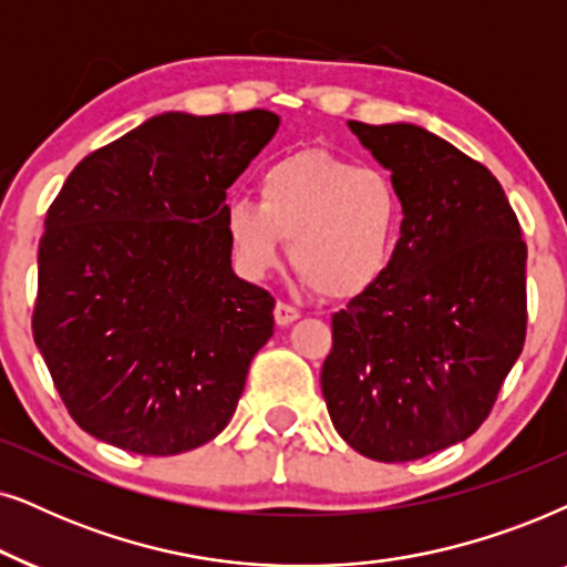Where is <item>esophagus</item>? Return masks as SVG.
Returning a JSON list of instances; mask_svg holds the SVG:
<instances>
[{
    "label": "esophagus",
    "mask_w": 567,
    "mask_h": 567,
    "mask_svg": "<svg viewBox=\"0 0 567 567\" xmlns=\"http://www.w3.org/2000/svg\"><path fill=\"white\" fill-rule=\"evenodd\" d=\"M298 319H300L298 308H292V306H288V303H277V306H275V321H277V327H290V323L298 321Z\"/></svg>",
    "instance_id": "34e87169"
}]
</instances>
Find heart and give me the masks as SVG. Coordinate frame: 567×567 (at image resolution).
Returning <instances> with one entry per match:
<instances>
[{
  "instance_id": "b5f03b06",
  "label": "heart",
  "mask_w": 567,
  "mask_h": 567,
  "mask_svg": "<svg viewBox=\"0 0 567 567\" xmlns=\"http://www.w3.org/2000/svg\"><path fill=\"white\" fill-rule=\"evenodd\" d=\"M402 220V196L386 171L306 150L261 173L259 205L230 202L225 238L251 279L267 277L290 240L298 275L319 296L347 300L386 275Z\"/></svg>"
}]
</instances>
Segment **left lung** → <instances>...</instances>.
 <instances>
[{
	"instance_id": "1",
	"label": "left lung",
	"mask_w": 567,
	"mask_h": 567,
	"mask_svg": "<svg viewBox=\"0 0 567 567\" xmlns=\"http://www.w3.org/2000/svg\"><path fill=\"white\" fill-rule=\"evenodd\" d=\"M350 132L402 196L386 275L331 319L321 391L337 433L375 462H414L477 430L526 337V244L485 165L414 124Z\"/></svg>"
}]
</instances>
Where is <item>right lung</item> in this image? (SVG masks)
<instances>
[{"instance_id": "1", "label": "right lung", "mask_w": 567, "mask_h": 567, "mask_svg": "<svg viewBox=\"0 0 567 567\" xmlns=\"http://www.w3.org/2000/svg\"><path fill=\"white\" fill-rule=\"evenodd\" d=\"M279 116L168 111L90 153L47 213L33 339L74 422L142 456L220 435L275 298L240 279L225 192Z\"/></svg>"}]
</instances>
